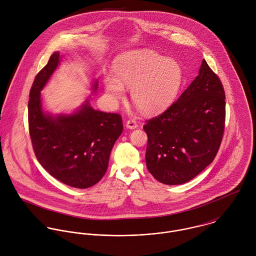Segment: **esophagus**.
<instances>
[{
  "instance_id": "obj_1",
  "label": "esophagus",
  "mask_w": 256,
  "mask_h": 256,
  "mask_svg": "<svg viewBox=\"0 0 256 256\" xmlns=\"http://www.w3.org/2000/svg\"><path fill=\"white\" fill-rule=\"evenodd\" d=\"M126 127L129 128V129H136L138 127V124H137V122L135 120L131 119V120H128L126 122Z\"/></svg>"
}]
</instances>
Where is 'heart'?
I'll use <instances>...</instances> for the list:
<instances>
[{
    "instance_id": "heart-1",
    "label": "heart",
    "mask_w": 256,
    "mask_h": 256,
    "mask_svg": "<svg viewBox=\"0 0 256 256\" xmlns=\"http://www.w3.org/2000/svg\"><path fill=\"white\" fill-rule=\"evenodd\" d=\"M114 76L106 74L104 86L110 102L115 104L131 88L133 102L146 114H156L170 108L182 82L180 63L164 58L154 50H132L117 56Z\"/></svg>"
}]
</instances>
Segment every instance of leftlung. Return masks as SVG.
Returning a JSON list of instances; mask_svg holds the SVG:
<instances>
[{
  "label": "left lung",
  "mask_w": 256,
  "mask_h": 256,
  "mask_svg": "<svg viewBox=\"0 0 256 256\" xmlns=\"http://www.w3.org/2000/svg\"><path fill=\"white\" fill-rule=\"evenodd\" d=\"M224 100L218 76L203 59L198 76L180 98L146 120V168L156 180L187 182L214 160L224 129Z\"/></svg>",
  "instance_id": "obj_1"
}]
</instances>
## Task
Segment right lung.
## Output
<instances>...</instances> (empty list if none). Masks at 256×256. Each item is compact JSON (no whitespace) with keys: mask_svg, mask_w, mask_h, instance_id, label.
I'll return each instance as SVG.
<instances>
[{"mask_svg":"<svg viewBox=\"0 0 256 256\" xmlns=\"http://www.w3.org/2000/svg\"><path fill=\"white\" fill-rule=\"evenodd\" d=\"M54 52L37 74L28 100V126L40 164L56 180L76 188H88L106 172L110 152L123 131L117 113L94 110L88 98L73 113L52 114L43 110L41 90L61 62ZM98 90V80L92 90Z\"/></svg>","mask_w":256,"mask_h":256,"instance_id":"obj_1","label":"right lung"}]
</instances>
